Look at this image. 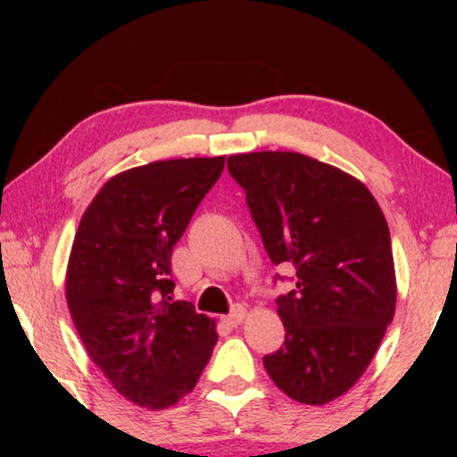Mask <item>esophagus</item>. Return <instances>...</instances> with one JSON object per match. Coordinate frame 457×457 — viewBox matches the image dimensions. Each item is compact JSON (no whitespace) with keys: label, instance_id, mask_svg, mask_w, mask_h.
Segmentation results:
<instances>
[{"label":"esophagus","instance_id":"esophagus-1","mask_svg":"<svg viewBox=\"0 0 457 457\" xmlns=\"http://www.w3.org/2000/svg\"><path fill=\"white\" fill-rule=\"evenodd\" d=\"M245 319V308L242 304H236L234 311H231L226 319H223V322L228 324V327H237L239 322H242Z\"/></svg>","mask_w":457,"mask_h":457}]
</instances>
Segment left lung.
I'll return each mask as SVG.
<instances>
[{"label": "left lung", "mask_w": 457, "mask_h": 457, "mask_svg": "<svg viewBox=\"0 0 457 457\" xmlns=\"http://www.w3.org/2000/svg\"><path fill=\"white\" fill-rule=\"evenodd\" d=\"M228 171L272 264L296 270L276 298L284 345L264 367L288 397L328 403L365 373L395 312L385 215L361 181L300 153L234 154Z\"/></svg>", "instance_id": "obj_1"}]
</instances>
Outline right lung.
Returning <instances> with one entry per match:
<instances>
[{
  "instance_id": "right-lung-1",
  "label": "right lung",
  "mask_w": 457,
  "mask_h": 457,
  "mask_svg": "<svg viewBox=\"0 0 457 457\" xmlns=\"http://www.w3.org/2000/svg\"><path fill=\"white\" fill-rule=\"evenodd\" d=\"M226 157L157 161L112 177L74 236L66 300L88 357L120 395L163 409L195 386L215 322L173 300L171 253Z\"/></svg>"
}]
</instances>
